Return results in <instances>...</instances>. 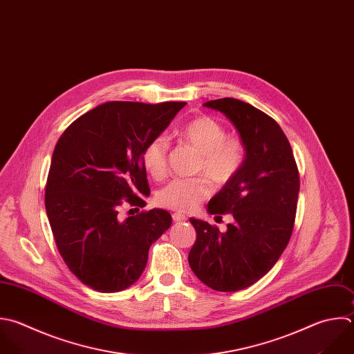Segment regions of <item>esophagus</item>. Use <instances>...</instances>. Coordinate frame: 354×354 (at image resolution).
<instances>
[{
    "instance_id": "obj_1",
    "label": "esophagus",
    "mask_w": 354,
    "mask_h": 354,
    "mask_svg": "<svg viewBox=\"0 0 354 354\" xmlns=\"http://www.w3.org/2000/svg\"><path fill=\"white\" fill-rule=\"evenodd\" d=\"M173 221H176V223H180V221H185L187 220V217H185V214H183V213H173Z\"/></svg>"
}]
</instances>
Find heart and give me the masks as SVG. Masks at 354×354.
<instances>
[{"instance_id":"b5f03b06","label":"heart","mask_w":354,"mask_h":354,"mask_svg":"<svg viewBox=\"0 0 354 354\" xmlns=\"http://www.w3.org/2000/svg\"><path fill=\"white\" fill-rule=\"evenodd\" d=\"M178 138L192 147L201 156L198 170L203 171L218 185L228 184L242 169L246 158L243 142L236 137H227L221 123L209 116H199L178 130ZM169 141L165 136L152 138L142 151V163L148 173L160 180L167 171ZM212 194L210 181L203 177L176 178L162 187L156 202L173 210H194Z\"/></svg>"}]
</instances>
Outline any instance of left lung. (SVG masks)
I'll list each match as a JSON object with an SVG mask.
<instances>
[{
    "mask_svg": "<svg viewBox=\"0 0 354 354\" xmlns=\"http://www.w3.org/2000/svg\"><path fill=\"white\" fill-rule=\"evenodd\" d=\"M221 112L246 149L241 171L210 199V214L231 213L227 231L189 218L196 241L188 263L194 274L218 292L245 289L264 277L286 248L296 216L299 171L278 123L254 106L221 98L203 104Z\"/></svg>",
    "mask_w": 354,
    "mask_h": 354,
    "instance_id": "1",
    "label": "left lung"
}]
</instances>
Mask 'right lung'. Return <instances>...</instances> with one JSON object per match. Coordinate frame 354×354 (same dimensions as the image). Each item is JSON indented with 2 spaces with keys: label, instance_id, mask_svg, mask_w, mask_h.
<instances>
[{
  "label": "right lung",
  "instance_id": "right-lung-1",
  "mask_svg": "<svg viewBox=\"0 0 354 354\" xmlns=\"http://www.w3.org/2000/svg\"><path fill=\"white\" fill-rule=\"evenodd\" d=\"M187 102H105L76 119L58 140L46 187V210L58 250L87 286L120 292L142 274L151 245L171 225L152 209L120 220L122 199L145 206L142 151Z\"/></svg>",
  "mask_w": 354,
  "mask_h": 354
}]
</instances>
